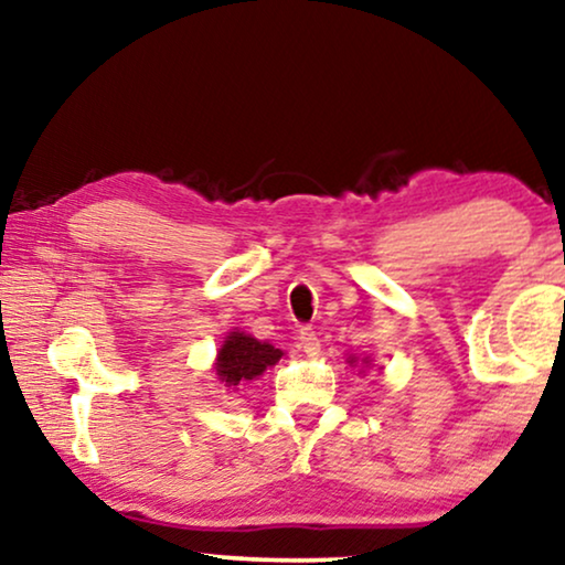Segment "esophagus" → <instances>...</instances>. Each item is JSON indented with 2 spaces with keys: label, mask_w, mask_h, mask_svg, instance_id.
Listing matches in <instances>:
<instances>
[{
  "label": "esophagus",
  "mask_w": 565,
  "mask_h": 565,
  "mask_svg": "<svg viewBox=\"0 0 565 565\" xmlns=\"http://www.w3.org/2000/svg\"><path fill=\"white\" fill-rule=\"evenodd\" d=\"M300 350H303L308 358H313V354H319L321 344H319V337H316L313 329H300Z\"/></svg>",
  "instance_id": "esophagus-1"
}]
</instances>
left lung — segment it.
Returning <instances> with one entry per match:
<instances>
[{"instance_id": "obj_1", "label": "left lung", "mask_w": 565, "mask_h": 565, "mask_svg": "<svg viewBox=\"0 0 565 565\" xmlns=\"http://www.w3.org/2000/svg\"><path fill=\"white\" fill-rule=\"evenodd\" d=\"M347 362H350V365H354V358H350ZM362 362H367V360H362Z\"/></svg>"}]
</instances>
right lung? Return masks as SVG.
Masks as SVG:
<instances>
[{
  "instance_id": "add662e5",
  "label": "right lung",
  "mask_w": 565,
  "mask_h": 565,
  "mask_svg": "<svg viewBox=\"0 0 565 565\" xmlns=\"http://www.w3.org/2000/svg\"><path fill=\"white\" fill-rule=\"evenodd\" d=\"M280 358L282 350L269 342H259L244 331H231L215 358V375L226 388H236V385L254 381Z\"/></svg>"
}]
</instances>
